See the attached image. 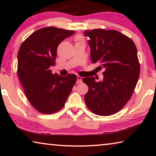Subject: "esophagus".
Here are the masks:
<instances>
[{
  "instance_id": "34e87169",
  "label": "esophagus",
  "mask_w": 156,
  "mask_h": 156,
  "mask_svg": "<svg viewBox=\"0 0 156 156\" xmlns=\"http://www.w3.org/2000/svg\"><path fill=\"white\" fill-rule=\"evenodd\" d=\"M82 80H83V78L81 76H77V83H82Z\"/></svg>"
}]
</instances>
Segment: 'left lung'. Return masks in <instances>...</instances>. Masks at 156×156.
I'll list each match as a JSON object with an SVG mask.
<instances>
[{"mask_svg":"<svg viewBox=\"0 0 156 156\" xmlns=\"http://www.w3.org/2000/svg\"><path fill=\"white\" fill-rule=\"evenodd\" d=\"M84 35L89 38L91 62L105 69L101 81L94 76L83 79L89 87L84 101L95 114H115L131 98L138 83L140 67L135 43L116 30H85Z\"/></svg>","mask_w":156,"mask_h":156,"instance_id":"1","label":"left lung"}]
</instances>
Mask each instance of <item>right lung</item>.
<instances>
[{"label": "right lung", "instance_id": "1", "mask_svg": "<svg viewBox=\"0 0 156 156\" xmlns=\"http://www.w3.org/2000/svg\"><path fill=\"white\" fill-rule=\"evenodd\" d=\"M74 31L48 27L31 34L18 53V76L31 105L44 114L62 109L77 80L75 74H53L58 44Z\"/></svg>", "mask_w": 156, "mask_h": 156}]
</instances>
